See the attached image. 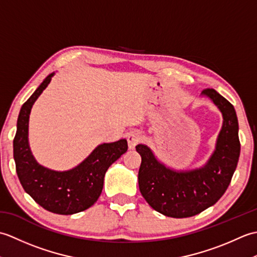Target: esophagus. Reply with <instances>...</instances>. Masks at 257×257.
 Segmentation results:
<instances>
[{
	"instance_id": "34e87169",
	"label": "esophagus",
	"mask_w": 257,
	"mask_h": 257,
	"mask_svg": "<svg viewBox=\"0 0 257 257\" xmlns=\"http://www.w3.org/2000/svg\"><path fill=\"white\" fill-rule=\"evenodd\" d=\"M127 143H128V148L130 150H133L136 148L140 143V135L137 132H132L127 135Z\"/></svg>"
}]
</instances>
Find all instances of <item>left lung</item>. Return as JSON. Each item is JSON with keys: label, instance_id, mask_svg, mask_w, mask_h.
<instances>
[{"label": "left lung", "instance_id": "left-lung-1", "mask_svg": "<svg viewBox=\"0 0 257 257\" xmlns=\"http://www.w3.org/2000/svg\"><path fill=\"white\" fill-rule=\"evenodd\" d=\"M201 96L209 98L223 117L215 149L204 166L174 170L158 159L148 146L136 147L141 156V194L152 209L176 219L199 214L220 200L231 182L241 151L237 116L232 103L214 89H204Z\"/></svg>", "mask_w": 257, "mask_h": 257}]
</instances>
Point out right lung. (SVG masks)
<instances>
[{"label": "right lung", "mask_w": 257, "mask_h": 257, "mask_svg": "<svg viewBox=\"0 0 257 257\" xmlns=\"http://www.w3.org/2000/svg\"><path fill=\"white\" fill-rule=\"evenodd\" d=\"M55 73L43 80L22 106L13 141L16 173L22 187L37 204L56 214L70 215L90 207L99 198L103 178L112 163L128 149L125 139L100 144L78 166L66 171H55L40 165L29 144V121L32 107Z\"/></svg>", "instance_id": "obj_1"}]
</instances>
